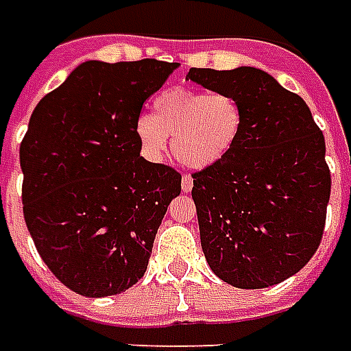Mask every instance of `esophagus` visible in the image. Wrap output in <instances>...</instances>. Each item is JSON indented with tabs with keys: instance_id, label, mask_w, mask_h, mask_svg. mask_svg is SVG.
Wrapping results in <instances>:
<instances>
[{
	"instance_id": "1",
	"label": "esophagus",
	"mask_w": 351,
	"mask_h": 351,
	"mask_svg": "<svg viewBox=\"0 0 351 351\" xmlns=\"http://www.w3.org/2000/svg\"><path fill=\"white\" fill-rule=\"evenodd\" d=\"M181 189H183V193H191L193 191V178L191 176H183L181 178Z\"/></svg>"
}]
</instances>
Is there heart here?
Listing matches in <instances>:
<instances>
[{
	"label": "heart",
	"mask_w": 351,
	"mask_h": 351,
	"mask_svg": "<svg viewBox=\"0 0 351 351\" xmlns=\"http://www.w3.org/2000/svg\"><path fill=\"white\" fill-rule=\"evenodd\" d=\"M153 113H141L134 124L143 155L160 160L170 147L181 164L204 170L234 149L243 128L242 104L228 92L170 88L153 101Z\"/></svg>",
	"instance_id": "heart-1"
}]
</instances>
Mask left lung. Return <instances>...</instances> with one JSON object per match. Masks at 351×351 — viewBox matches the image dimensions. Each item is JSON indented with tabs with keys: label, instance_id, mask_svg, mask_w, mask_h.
<instances>
[{
	"label": "left lung",
	"instance_id": "1",
	"mask_svg": "<svg viewBox=\"0 0 351 351\" xmlns=\"http://www.w3.org/2000/svg\"><path fill=\"white\" fill-rule=\"evenodd\" d=\"M187 79L232 94L243 109L234 149L193 173L206 261L240 289L276 285L322 242L330 196L323 132L306 101L263 69L191 68Z\"/></svg>",
	"mask_w": 351,
	"mask_h": 351
}]
</instances>
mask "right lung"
Returning a JSON list of instances; mask_svg holds the SVG:
<instances>
[{"label": "right lung", "mask_w": 351, "mask_h": 351, "mask_svg": "<svg viewBox=\"0 0 351 351\" xmlns=\"http://www.w3.org/2000/svg\"><path fill=\"white\" fill-rule=\"evenodd\" d=\"M178 66L83 62L29 117L24 219L45 265L77 295H119L147 270L181 176L140 156L134 124Z\"/></svg>", "instance_id": "add662e5"}]
</instances>
